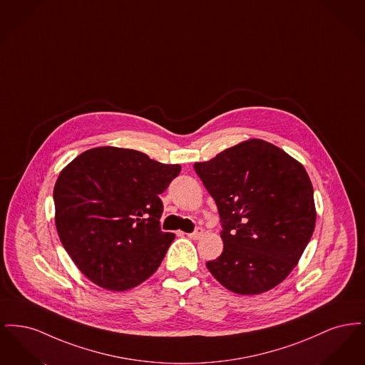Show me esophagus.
I'll use <instances>...</instances> for the list:
<instances>
[{"mask_svg": "<svg viewBox=\"0 0 365 365\" xmlns=\"http://www.w3.org/2000/svg\"><path fill=\"white\" fill-rule=\"evenodd\" d=\"M202 235H204V230H202V228H200V227H198V228H195V231H192L190 234H187V237L191 238V240H194V241H195V240H200Z\"/></svg>", "mask_w": 365, "mask_h": 365, "instance_id": "1", "label": "esophagus"}]
</instances>
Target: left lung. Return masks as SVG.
I'll use <instances>...</instances> for the list:
<instances>
[{
	"label": "left lung",
	"mask_w": 365,
	"mask_h": 365,
	"mask_svg": "<svg viewBox=\"0 0 365 365\" xmlns=\"http://www.w3.org/2000/svg\"><path fill=\"white\" fill-rule=\"evenodd\" d=\"M194 170L213 197L223 253L208 261L232 293H265L289 277L312 237L316 208L304 165L278 146L247 139Z\"/></svg>",
	"instance_id": "8db88e82"
}]
</instances>
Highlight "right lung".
I'll return each mask as SVG.
<instances>
[{
    "label": "right lung",
    "instance_id": "obj_1",
    "mask_svg": "<svg viewBox=\"0 0 365 365\" xmlns=\"http://www.w3.org/2000/svg\"><path fill=\"white\" fill-rule=\"evenodd\" d=\"M180 173L145 153L93 148L63 168L54 185V222L64 249L97 286L124 292L150 278L175 234L160 230V194Z\"/></svg>",
    "mask_w": 365,
    "mask_h": 365
}]
</instances>
